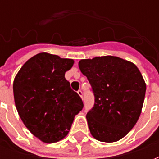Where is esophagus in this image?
Returning <instances> with one entry per match:
<instances>
[{"label":"esophagus","mask_w":159,"mask_h":159,"mask_svg":"<svg viewBox=\"0 0 159 159\" xmlns=\"http://www.w3.org/2000/svg\"><path fill=\"white\" fill-rule=\"evenodd\" d=\"M77 93H78V95L80 96V97H81L82 99H83V93H82V90H79V91L77 92Z\"/></svg>","instance_id":"34e87169"}]
</instances>
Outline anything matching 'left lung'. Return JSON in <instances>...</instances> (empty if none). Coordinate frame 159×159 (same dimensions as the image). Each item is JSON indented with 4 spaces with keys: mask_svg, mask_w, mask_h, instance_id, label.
Wrapping results in <instances>:
<instances>
[{
    "mask_svg": "<svg viewBox=\"0 0 159 159\" xmlns=\"http://www.w3.org/2000/svg\"><path fill=\"white\" fill-rule=\"evenodd\" d=\"M78 66L95 97L87 114L92 135L106 143L120 140L140 116L146 92L143 76L133 62L115 56L82 59Z\"/></svg>",
    "mask_w": 159,
    "mask_h": 159,
    "instance_id": "1",
    "label": "left lung"
}]
</instances>
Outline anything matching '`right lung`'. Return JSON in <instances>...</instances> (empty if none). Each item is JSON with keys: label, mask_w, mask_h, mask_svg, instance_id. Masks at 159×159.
I'll return each mask as SVG.
<instances>
[{"label": "right lung", "mask_w": 159, "mask_h": 159, "mask_svg": "<svg viewBox=\"0 0 159 159\" xmlns=\"http://www.w3.org/2000/svg\"><path fill=\"white\" fill-rule=\"evenodd\" d=\"M74 61L40 53L22 66L13 83L19 116L34 135L44 143L61 140L69 132L83 102L65 78Z\"/></svg>", "instance_id": "right-lung-1"}]
</instances>
